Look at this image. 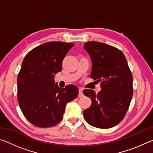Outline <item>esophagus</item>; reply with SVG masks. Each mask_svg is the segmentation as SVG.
<instances>
[{
  "label": "esophagus",
  "mask_w": 153,
  "mask_h": 153,
  "mask_svg": "<svg viewBox=\"0 0 153 153\" xmlns=\"http://www.w3.org/2000/svg\"><path fill=\"white\" fill-rule=\"evenodd\" d=\"M84 94H83V88H79V94L78 97H82Z\"/></svg>",
  "instance_id": "34e87169"
}]
</instances>
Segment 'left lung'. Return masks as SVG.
Instances as JSON below:
<instances>
[{"label":"left lung","mask_w":153,"mask_h":153,"mask_svg":"<svg viewBox=\"0 0 153 153\" xmlns=\"http://www.w3.org/2000/svg\"><path fill=\"white\" fill-rule=\"evenodd\" d=\"M84 48L91 59L90 77L101 81L98 94L93 90L83 91L92 100L91 106L84 111V119L96 128H112L128 111L133 94L132 75L125 55L117 48L90 41L84 44Z\"/></svg>","instance_id":"1"}]
</instances>
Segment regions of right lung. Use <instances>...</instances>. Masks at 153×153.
Returning <instances> with one entry per match:
<instances>
[{
    "label": "right lung",
    "instance_id": "add662e5",
    "mask_svg": "<svg viewBox=\"0 0 153 153\" xmlns=\"http://www.w3.org/2000/svg\"><path fill=\"white\" fill-rule=\"evenodd\" d=\"M74 44L48 42L28 53L17 77V98L25 117L40 128L56 125L63 119L67 102L78 96V88L59 87L54 77Z\"/></svg>",
    "mask_w": 153,
    "mask_h": 153
}]
</instances>
